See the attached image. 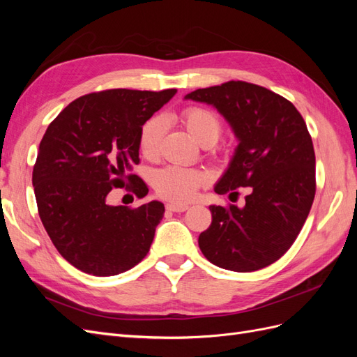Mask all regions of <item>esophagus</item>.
I'll return each instance as SVG.
<instances>
[{
    "label": "esophagus",
    "mask_w": 357,
    "mask_h": 357,
    "mask_svg": "<svg viewBox=\"0 0 357 357\" xmlns=\"http://www.w3.org/2000/svg\"><path fill=\"white\" fill-rule=\"evenodd\" d=\"M167 210L168 211H172V213H183V211H186L188 208H189V205H186V204H176V202H168L167 205Z\"/></svg>",
    "instance_id": "esophagus-1"
}]
</instances>
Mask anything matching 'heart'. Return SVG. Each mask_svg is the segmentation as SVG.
<instances>
[{
  "mask_svg": "<svg viewBox=\"0 0 357 357\" xmlns=\"http://www.w3.org/2000/svg\"><path fill=\"white\" fill-rule=\"evenodd\" d=\"M181 121L190 135L201 144L207 142L214 143L222 129L220 119L211 110L202 109V107H188L181 112ZM164 134L165 121L162 117L156 116L149 119L142 126L138 144L146 158H155L158 155ZM207 180V174L199 169L168 165L155 172L153 186L162 198L174 202H186L197 195L199 188H202Z\"/></svg>",
  "mask_w": 357,
  "mask_h": 357,
  "instance_id": "1",
  "label": "heart"
}]
</instances>
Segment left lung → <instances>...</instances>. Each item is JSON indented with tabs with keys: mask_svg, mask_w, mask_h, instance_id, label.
I'll return each mask as SVG.
<instances>
[{
	"mask_svg": "<svg viewBox=\"0 0 357 357\" xmlns=\"http://www.w3.org/2000/svg\"><path fill=\"white\" fill-rule=\"evenodd\" d=\"M185 98L215 107L240 142L214 192L250 188L241 208L210 205L211 225L198 238L202 255L236 273L274 264L295 243L316 195L314 147L304 119L282 95L241 80Z\"/></svg>",
	"mask_w": 357,
	"mask_h": 357,
	"instance_id": "1",
	"label": "left lung"
}]
</instances>
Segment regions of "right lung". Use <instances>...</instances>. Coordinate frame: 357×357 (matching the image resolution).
I'll list each match as a JSON object with an SVG mask.
<instances>
[{
	"mask_svg": "<svg viewBox=\"0 0 357 357\" xmlns=\"http://www.w3.org/2000/svg\"><path fill=\"white\" fill-rule=\"evenodd\" d=\"M177 89L160 92L109 89L74 100L40 143L32 171L40 219L61 256L80 271L110 277L139 264L152 245L165 207L110 205L125 188L138 198L146 183L128 174L139 162L142 126Z\"/></svg>",
	"mask_w": 357,
	"mask_h": 357,
	"instance_id": "add662e5",
	"label": "right lung"
}]
</instances>
